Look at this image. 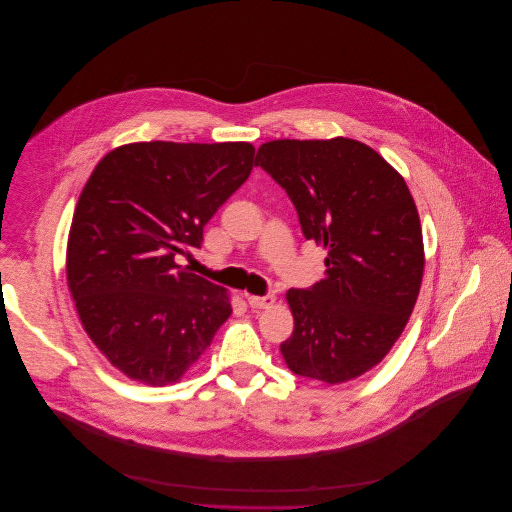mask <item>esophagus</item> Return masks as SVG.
Instances as JSON below:
<instances>
[{
  "mask_svg": "<svg viewBox=\"0 0 512 512\" xmlns=\"http://www.w3.org/2000/svg\"><path fill=\"white\" fill-rule=\"evenodd\" d=\"M276 296L274 294H264V296H248V304L252 306V309H270V306L274 304Z\"/></svg>",
  "mask_w": 512,
  "mask_h": 512,
  "instance_id": "1",
  "label": "esophagus"
}]
</instances>
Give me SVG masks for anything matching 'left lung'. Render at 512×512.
Here are the masks:
<instances>
[{"label":"left lung","instance_id":"left-lung-1","mask_svg":"<svg viewBox=\"0 0 512 512\" xmlns=\"http://www.w3.org/2000/svg\"><path fill=\"white\" fill-rule=\"evenodd\" d=\"M260 165L294 203L306 240L327 250L325 278L286 292L280 343L290 371L325 383L377 365L410 319L424 274L416 203L401 175L353 139L264 143Z\"/></svg>","mask_w":512,"mask_h":512}]
</instances>
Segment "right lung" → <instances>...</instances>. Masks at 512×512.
<instances>
[{
    "label": "right lung",
    "mask_w": 512,
    "mask_h": 512,
    "mask_svg": "<svg viewBox=\"0 0 512 512\" xmlns=\"http://www.w3.org/2000/svg\"><path fill=\"white\" fill-rule=\"evenodd\" d=\"M254 167L250 143H133L102 157L76 203L68 288L117 369L177 381L230 317L222 286L177 264Z\"/></svg>",
    "instance_id": "obj_1"
}]
</instances>
